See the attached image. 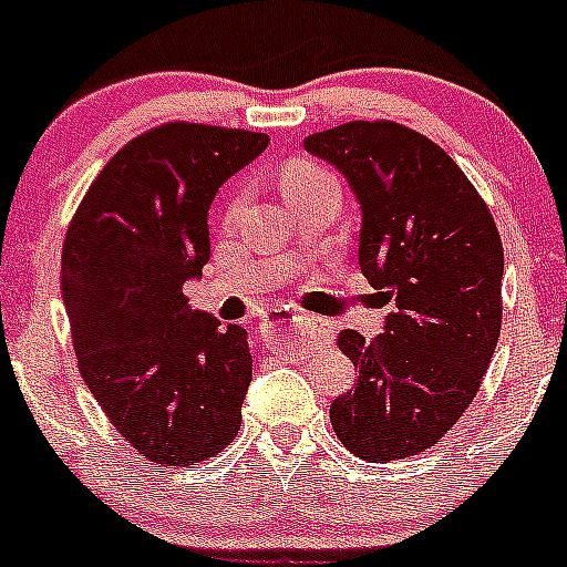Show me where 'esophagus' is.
I'll use <instances>...</instances> for the list:
<instances>
[{"instance_id":"34e87169","label":"esophagus","mask_w":567,"mask_h":567,"mask_svg":"<svg viewBox=\"0 0 567 567\" xmlns=\"http://www.w3.org/2000/svg\"><path fill=\"white\" fill-rule=\"evenodd\" d=\"M278 327H303V329H312L315 334H323V327H318L312 318H307L303 312H295L289 307H278L267 315L264 320V329H278Z\"/></svg>"}]
</instances>
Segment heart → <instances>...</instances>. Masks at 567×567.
I'll return each instance as SVG.
<instances>
[{"instance_id":"obj_1","label":"heart","mask_w":567,"mask_h":567,"mask_svg":"<svg viewBox=\"0 0 567 567\" xmlns=\"http://www.w3.org/2000/svg\"><path fill=\"white\" fill-rule=\"evenodd\" d=\"M320 178H329V173L323 167L312 162H292L284 173V193L287 189H298V187H307V184L320 182Z\"/></svg>"}]
</instances>
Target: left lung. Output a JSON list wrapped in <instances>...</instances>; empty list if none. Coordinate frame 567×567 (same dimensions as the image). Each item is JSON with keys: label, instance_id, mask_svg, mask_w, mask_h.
Masks as SVG:
<instances>
[{"label": "left lung", "instance_id": "1", "mask_svg": "<svg viewBox=\"0 0 567 567\" xmlns=\"http://www.w3.org/2000/svg\"><path fill=\"white\" fill-rule=\"evenodd\" d=\"M360 204V272L394 309L383 334L338 338L358 383L329 405L340 443L389 463L440 443L474 400L503 323V244L452 155L394 122L312 133Z\"/></svg>", "mask_w": 567, "mask_h": 567}]
</instances>
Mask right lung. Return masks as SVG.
<instances>
[{
  "instance_id": "obj_1",
  "label": "right lung",
  "mask_w": 567,
  "mask_h": 567,
  "mask_svg": "<svg viewBox=\"0 0 567 567\" xmlns=\"http://www.w3.org/2000/svg\"><path fill=\"white\" fill-rule=\"evenodd\" d=\"M269 135L169 122L104 164L62 247L79 372L135 452L195 465L240 429L252 380L247 329L198 312L184 284L209 260L207 215Z\"/></svg>"
}]
</instances>
